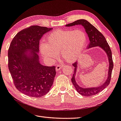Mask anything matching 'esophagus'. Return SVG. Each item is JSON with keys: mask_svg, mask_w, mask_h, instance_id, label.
<instances>
[{"mask_svg": "<svg viewBox=\"0 0 121 121\" xmlns=\"http://www.w3.org/2000/svg\"><path fill=\"white\" fill-rule=\"evenodd\" d=\"M64 65V64H60V65H58L56 66V71H59V70H60L61 69H62Z\"/></svg>", "mask_w": 121, "mask_h": 121, "instance_id": "34e87169", "label": "esophagus"}]
</instances>
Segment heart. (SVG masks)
Wrapping results in <instances>:
<instances>
[{
    "instance_id": "obj_1",
    "label": "heart",
    "mask_w": 121,
    "mask_h": 121,
    "mask_svg": "<svg viewBox=\"0 0 121 121\" xmlns=\"http://www.w3.org/2000/svg\"><path fill=\"white\" fill-rule=\"evenodd\" d=\"M86 42V35L82 30H58L48 36L46 43L40 44V52L49 63L54 62L59 54L66 60L73 62L85 48Z\"/></svg>"
}]
</instances>
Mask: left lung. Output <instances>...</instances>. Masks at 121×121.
I'll return each instance as SVG.
<instances>
[{
	"mask_svg": "<svg viewBox=\"0 0 121 121\" xmlns=\"http://www.w3.org/2000/svg\"><path fill=\"white\" fill-rule=\"evenodd\" d=\"M81 25L85 29L86 32L88 35L89 38L90 43L88 45L87 48L89 49L96 46H99L102 48L106 52L107 55L108 61H109V69H108V77L107 78L105 82L99 86L92 87V88H82L78 85L75 80L76 73L77 72L78 61L75 62L73 64V65L74 67V72L72 78V82L73 84L74 87L77 91L81 95L85 96H92L99 93L100 92L103 91L104 89L106 88L110 82L111 77L112 74V70L113 68V63L112 60V52L109 47V45L106 41L105 36L101 33L99 30L94 26H93L89 22L85 19H79L73 22L67 24L65 25L66 27H72L75 25Z\"/></svg>",
	"mask_w": 121,
	"mask_h": 121,
	"instance_id": "8db88e82",
	"label": "left lung"
}]
</instances>
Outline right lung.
<instances>
[{"label":"right lung","mask_w":121,"mask_h":121,"mask_svg":"<svg viewBox=\"0 0 121 121\" xmlns=\"http://www.w3.org/2000/svg\"><path fill=\"white\" fill-rule=\"evenodd\" d=\"M52 28L32 26L16 34L8 50V67L16 88L28 96L46 94L54 82L55 66L40 63L39 42Z\"/></svg>","instance_id":"right-lung-1"}]
</instances>
